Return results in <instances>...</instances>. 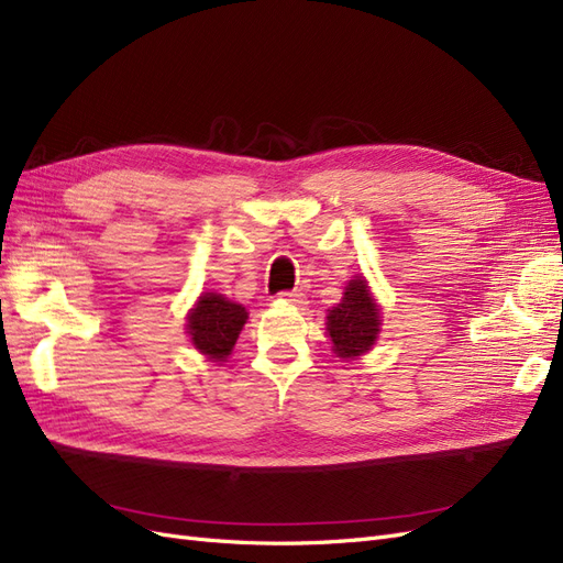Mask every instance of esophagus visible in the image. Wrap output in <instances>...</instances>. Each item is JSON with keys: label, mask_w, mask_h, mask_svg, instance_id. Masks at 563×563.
Wrapping results in <instances>:
<instances>
[{"label": "esophagus", "mask_w": 563, "mask_h": 563, "mask_svg": "<svg viewBox=\"0 0 563 563\" xmlns=\"http://www.w3.org/2000/svg\"><path fill=\"white\" fill-rule=\"evenodd\" d=\"M278 299L292 303V306H303L306 303V297L301 292H297V289H295V292H280Z\"/></svg>", "instance_id": "1"}]
</instances>
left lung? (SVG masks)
I'll return each mask as SVG.
<instances>
[{"label":"left lung","instance_id":"obj_1","mask_svg":"<svg viewBox=\"0 0 563 563\" xmlns=\"http://www.w3.org/2000/svg\"><path fill=\"white\" fill-rule=\"evenodd\" d=\"M380 332V308L369 292V285L355 276L343 289L341 303L328 313V334L332 351L341 360H355L372 351Z\"/></svg>","mask_w":563,"mask_h":563}]
</instances>
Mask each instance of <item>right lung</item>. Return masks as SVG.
Masks as SVG:
<instances>
[{
  "label": "right lung",
  "mask_w": 563,
  "mask_h": 563,
  "mask_svg": "<svg viewBox=\"0 0 563 563\" xmlns=\"http://www.w3.org/2000/svg\"><path fill=\"white\" fill-rule=\"evenodd\" d=\"M245 320V306L229 301L224 295L203 292L187 316V332L196 351H201L212 362H224Z\"/></svg>",
  "instance_id": "right-lung-1"
}]
</instances>
